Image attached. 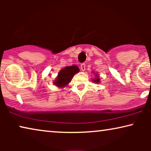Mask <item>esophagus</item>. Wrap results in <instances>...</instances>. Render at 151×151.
Returning a JSON list of instances; mask_svg holds the SVG:
<instances>
[{"label":"esophagus","mask_w":151,"mask_h":151,"mask_svg":"<svg viewBox=\"0 0 151 151\" xmlns=\"http://www.w3.org/2000/svg\"><path fill=\"white\" fill-rule=\"evenodd\" d=\"M80 67H81V70L82 71H85V69H86V65H85V64H84V63L81 64V66H80Z\"/></svg>","instance_id":"34e87169"}]
</instances>
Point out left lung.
I'll return each mask as SVG.
<instances>
[{"instance_id": "obj_1", "label": "left lung", "mask_w": 151, "mask_h": 151, "mask_svg": "<svg viewBox=\"0 0 151 151\" xmlns=\"http://www.w3.org/2000/svg\"><path fill=\"white\" fill-rule=\"evenodd\" d=\"M93 81L96 82V83H99V82H100V78L96 73V78H94V79L93 80Z\"/></svg>"}]
</instances>
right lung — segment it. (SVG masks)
<instances>
[{
    "instance_id": "add662e5",
    "label": "right lung",
    "mask_w": 151,
    "mask_h": 151,
    "mask_svg": "<svg viewBox=\"0 0 151 151\" xmlns=\"http://www.w3.org/2000/svg\"><path fill=\"white\" fill-rule=\"evenodd\" d=\"M79 71V68L76 65L69 66V67L63 68L59 71L58 75L55 78L53 83L55 86H58V87H65L71 81L73 76L78 73Z\"/></svg>"
}]
</instances>
